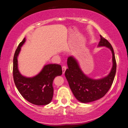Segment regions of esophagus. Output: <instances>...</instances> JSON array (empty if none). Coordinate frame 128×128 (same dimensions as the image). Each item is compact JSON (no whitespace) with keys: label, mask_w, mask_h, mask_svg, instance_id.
I'll use <instances>...</instances> for the list:
<instances>
[{"label":"esophagus","mask_w":128,"mask_h":128,"mask_svg":"<svg viewBox=\"0 0 128 128\" xmlns=\"http://www.w3.org/2000/svg\"><path fill=\"white\" fill-rule=\"evenodd\" d=\"M66 66H62V73H65V72H66Z\"/></svg>","instance_id":"obj_1"}]
</instances>
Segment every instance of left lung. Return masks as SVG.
<instances>
[{
    "mask_svg": "<svg viewBox=\"0 0 128 128\" xmlns=\"http://www.w3.org/2000/svg\"><path fill=\"white\" fill-rule=\"evenodd\" d=\"M100 36L98 46L108 47L112 53L113 66L107 77L97 80L91 79L84 74L73 57H69L67 61L68 68L66 70L65 76L73 95L82 103L91 102L103 97L111 88L115 76L116 62L113 47L106 39L101 35Z\"/></svg>",
    "mask_w": 128,
    "mask_h": 128,
    "instance_id": "left-lung-1",
    "label": "left lung"
}]
</instances>
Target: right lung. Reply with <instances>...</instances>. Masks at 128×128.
Wrapping results in <instances>:
<instances>
[{
  "label": "right lung",
  "mask_w": 128,
  "mask_h": 128,
  "mask_svg": "<svg viewBox=\"0 0 128 128\" xmlns=\"http://www.w3.org/2000/svg\"><path fill=\"white\" fill-rule=\"evenodd\" d=\"M25 38L20 43L15 51L13 64V76L17 90L26 100L36 105L43 106L51 102L53 97V81L55 77L62 74L59 64L46 65L36 76L27 78L21 75L17 68V56Z\"/></svg>",
  "instance_id": "add662e5"
}]
</instances>
